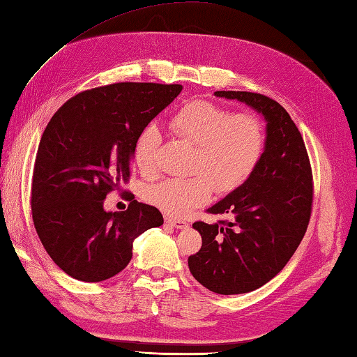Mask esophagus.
<instances>
[{
    "label": "esophagus",
    "mask_w": 357,
    "mask_h": 357,
    "mask_svg": "<svg viewBox=\"0 0 357 357\" xmlns=\"http://www.w3.org/2000/svg\"><path fill=\"white\" fill-rule=\"evenodd\" d=\"M165 223H168V225L173 226V228H176V229L187 228V222H184V220H176V218H172V217H165Z\"/></svg>",
    "instance_id": "34e87169"
}]
</instances>
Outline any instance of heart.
Masks as SVG:
<instances>
[{
  "instance_id": "heart-1",
  "label": "heart",
  "mask_w": 357,
  "mask_h": 357,
  "mask_svg": "<svg viewBox=\"0 0 357 357\" xmlns=\"http://www.w3.org/2000/svg\"><path fill=\"white\" fill-rule=\"evenodd\" d=\"M170 126L179 137L198 146L192 178H167L150 185L145 198L172 217H184L211 198L213 187L229 193L246 183L265 146V132L256 116L234 114L215 102L193 100L173 114ZM159 132L146 126L135 139L132 160L142 173L156 167Z\"/></svg>"
}]
</instances>
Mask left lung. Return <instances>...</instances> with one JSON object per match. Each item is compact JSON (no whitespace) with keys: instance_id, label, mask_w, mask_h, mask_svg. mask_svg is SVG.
I'll return each mask as SVG.
<instances>
[{"instance_id":"left-lung-1","label":"left lung","mask_w":357,"mask_h":357,"mask_svg":"<svg viewBox=\"0 0 357 357\" xmlns=\"http://www.w3.org/2000/svg\"><path fill=\"white\" fill-rule=\"evenodd\" d=\"M264 115L262 158L238 189L207 209L231 220L195 222L201 250L189 257L193 278L220 295L256 290L286 267L306 234L312 211V170L300 131L286 109L268 96L218 90Z\"/></svg>"}]
</instances>
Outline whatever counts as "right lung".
Masks as SVG:
<instances>
[{
  "mask_svg": "<svg viewBox=\"0 0 357 357\" xmlns=\"http://www.w3.org/2000/svg\"><path fill=\"white\" fill-rule=\"evenodd\" d=\"M181 90L154 82L86 90L45 128L32 173V220L50 257L68 276L109 280L131 261L134 238L164 223L154 206L134 199L126 211L107 212L105 199L131 178L135 139Z\"/></svg>",
  "mask_w": 357,
  "mask_h": 357,
  "instance_id": "1",
  "label": "right lung"
}]
</instances>
